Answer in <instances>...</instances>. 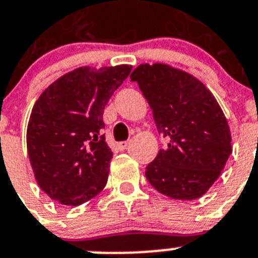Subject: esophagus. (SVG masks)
<instances>
[{"label": "esophagus", "instance_id": "1", "mask_svg": "<svg viewBox=\"0 0 258 258\" xmlns=\"http://www.w3.org/2000/svg\"><path fill=\"white\" fill-rule=\"evenodd\" d=\"M128 142H120V143H118V148L120 151H123V150H125V148L128 147Z\"/></svg>", "mask_w": 258, "mask_h": 258}]
</instances>
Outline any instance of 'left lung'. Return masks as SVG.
I'll return each instance as SVG.
<instances>
[{
  "label": "left lung",
  "instance_id": "left-lung-1",
  "mask_svg": "<svg viewBox=\"0 0 258 258\" xmlns=\"http://www.w3.org/2000/svg\"><path fill=\"white\" fill-rule=\"evenodd\" d=\"M130 78L148 100L159 134L169 139L147 165V180L171 199L202 198L232 154L231 130L216 98L194 75L165 63L139 64Z\"/></svg>",
  "mask_w": 258,
  "mask_h": 258
}]
</instances>
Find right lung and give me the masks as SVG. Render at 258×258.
Segmentation results:
<instances>
[{
	"label": "right lung",
	"mask_w": 258,
	"mask_h": 258,
	"mask_svg": "<svg viewBox=\"0 0 258 258\" xmlns=\"http://www.w3.org/2000/svg\"><path fill=\"white\" fill-rule=\"evenodd\" d=\"M131 69L82 66L54 81L34 103L29 160L39 188L59 204L77 207L106 187L112 152L102 135L104 107Z\"/></svg>",
	"instance_id": "right-lung-1"
}]
</instances>
